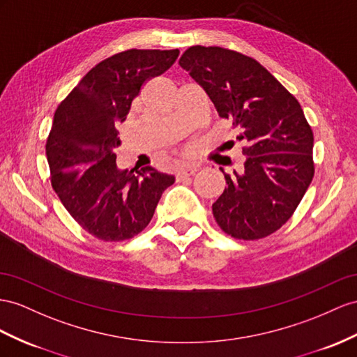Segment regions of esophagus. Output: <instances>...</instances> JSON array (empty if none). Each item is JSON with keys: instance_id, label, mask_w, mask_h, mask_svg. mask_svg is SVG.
Here are the masks:
<instances>
[{"instance_id": "esophagus-1", "label": "esophagus", "mask_w": 357, "mask_h": 357, "mask_svg": "<svg viewBox=\"0 0 357 357\" xmlns=\"http://www.w3.org/2000/svg\"><path fill=\"white\" fill-rule=\"evenodd\" d=\"M199 166H196V164H187V166L181 167L178 172H176V181H182L187 176H191L195 175V173L197 172Z\"/></svg>"}]
</instances>
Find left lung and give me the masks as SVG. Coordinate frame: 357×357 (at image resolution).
<instances>
[{"label": "left lung", "instance_id": "1", "mask_svg": "<svg viewBox=\"0 0 357 357\" xmlns=\"http://www.w3.org/2000/svg\"><path fill=\"white\" fill-rule=\"evenodd\" d=\"M179 65L244 143V169L225 173L227 187L213 204L215 222L236 240L266 238L289 220L314 178V134L303 109L261 63L241 52L196 45Z\"/></svg>", "mask_w": 357, "mask_h": 357}]
</instances>
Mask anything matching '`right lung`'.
Segmentation results:
<instances>
[{"instance_id":"obj_1","label":"right lung","mask_w":357,"mask_h":357,"mask_svg":"<svg viewBox=\"0 0 357 357\" xmlns=\"http://www.w3.org/2000/svg\"><path fill=\"white\" fill-rule=\"evenodd\" d=\"M179 50H128L91 68L59 104L47 140L51 185L63 206L90 235L123 241L149 225L162 191L175 182L148 166L119 170L116 126L134 98L164 74Z\"/></svg>"}]
</instances>
